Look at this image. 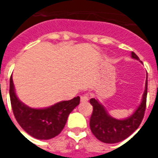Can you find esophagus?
I'll use <instances>...</instances> for the list:
<instances>
[{"instance_id": "esophagus-1", "label": "esophagus", "mask_w": 158, "mask_h": 158, "mask_svg": "<svg viewBox=\"0 0 158 158\" xmlns=\"http://www.w3.org/2000/svg\"><path fill=\"white\" fill-rule=\"evenodd\" d=\"M89 94H84V95L81 96V98H80V102H87L89 101Z\"/></svg>"}]
</instances>
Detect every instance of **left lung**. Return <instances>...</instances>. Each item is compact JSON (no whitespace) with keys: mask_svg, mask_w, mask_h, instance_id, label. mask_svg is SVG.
<instances>
[{"mask_svg":"<svg viewBox=\"0 0 158 158\" xmlns=\"http://www.w3.org/2000/svg\"><path fill=\"white\" fill-rule=\"evenodd\" d=\"M131 57L139 60L135 52H131ZM140 62H142L139 60ZM148 93V74L145 82V90L143 94L142 101L135 112L129 117L119 120L110 116L104 106L98 99L91 98L90 103L94 110L90 118V129L94 136L98 140L106 143H115L125 139L131 135L142 122L146 109V100Z\"/></svg>","mask_w":158,"mask_h":158,"instance_id":"left-lung-1","label":"left lung"}]
</instances>
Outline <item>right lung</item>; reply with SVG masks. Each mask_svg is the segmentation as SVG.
Listing matches in <instances>:
<instances>
[{"label":"right lung","instance_id":"add662e5","mask_svg":"<svg viewBox=\"0 0 158 158\" xmlns=\"http://www.w3.org/2000/svg\"><path fill=\"white\" fill-rule=\"evenodd\" d=\"M11 106L17 122L28 135L38 139H50L61 132L69 113L79 104L80 98L59 102L45 108H32L16 96L12 75L10 79Z\"/></svg>","mask_w":158,"mask_h":158}]
</instances>
